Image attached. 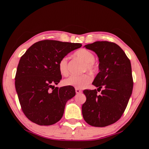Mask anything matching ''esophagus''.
I'll return each instance as SVG.
<instances>
[{"instance_id":"34e87169","label":"esophagus","mask_w":149,"mask_h":149,"mask_svg":"<svg viewBox=\"0 0 149 149\" xmlns=\"http://www.w3.org/2000/svg\"><path fill=\"white\" fill-rule=\"evenodd\" d=\"M81 92H82V91H81L80 89H77V88H76V89H75V93H76L77 94H79V93H81Z\"/></svg>"}]
</instances>
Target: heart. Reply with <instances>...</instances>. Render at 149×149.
<instances>
[{"mask_svg": "<svg viewBox=\"0 0 149 149\" xmlns=\"http://www.w3.org/2000/svg\"><path fill=\"white\" fill-rule=\"evenodd\" d=\"M77 57L81 59L83 61L86 63V67L88 70H93L95 69V65L93 61L95 56L92 52L86 49H80L75 52ZM58 70L62 75H67L68 74V58L64 57L61 58L58 63ZM92 77L89 74L82 75H72L64 80V84L69 86L74 87L77 89H83L91 81Z\"/></svg>", "mask_w": 149, "mask_h": 149, "instance_id": "1", "label": "heart"}]
</instances>
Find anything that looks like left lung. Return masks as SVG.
Segmentation results:
<instances>
[{"mask_svg":"<svg viewBox=\"0 0 149 149\" xmlns=\"http://www.w3.org/2000/svg\"><path fill=\"white\" fill-rule=\"evenodd\" d=\"M84 47L95 52L99 58V72L93 85L103 89L84 90L86 101L82 114L88 124L105 127L120 119L127 107L133 90L132 65L120 46L108 41H96Z\"/></svg>","mask_w":149,"mask_h":149,"instance_id":"obj_1","label":"left lung"}]
</instances>
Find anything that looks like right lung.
Instances as JSON below:
<instances>
[{
	"label": "right lung",
	"instance_id": "right-lung-1",
	"mask_svg": "<svg viewBox=\"0 0 149 149\" xmlns=\"http://www.w3.org/2000/svg\"><path fill=\"white\" fill-rule=\"evenodd\" d=\"M82 46L80 43L45 40L37 42L19 60L15 87L22 111L40 125L56 123L64 114L68 100L75 95L72 86L55 87L62 79L58 63Z\"/></svg>",
	"mask_w": 149,
	"mask_h": 149
}]
</instances>
